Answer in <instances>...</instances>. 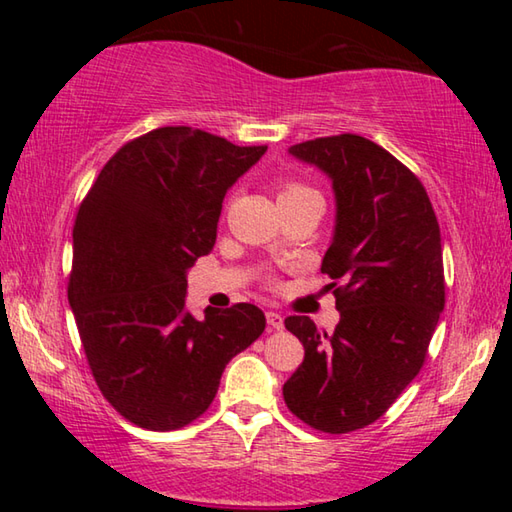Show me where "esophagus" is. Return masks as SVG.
<instances>
[{"label": "esophagus", "instance_id": "obj_1", "mask_svg": "<svg viewBox=\"0 0 512 512\" xmlns=\"http://www.w3.org/2000/svg\"><path fill=\"white\" fill-rule=\"evenodd\" d=\"M266 323H268V327H273V329H282L284 318L277 314V311H266Z\"/></svg>", "mask_w": 512, "mask_h": 512}]
</instances>
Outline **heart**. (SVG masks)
I'll use <instances>...</instances> for the list:
<instances>
[{
    "label": "heart",
    "instance_id": "obj_1",
    "mask_svg": "<svg viewBox=\"0 0 512 512\" xmlns=\"http://www.w3.org/2000/svg\"><path fill=\"white\" fill-rule=\"evenodd\" d=\"M307 192H314V189L298 183V180H284L282 189H280V198H287V196H298V194H307Z\"/></svg>",
    "mask_w": 512,
    "mask_h": 512
}]
</instances>
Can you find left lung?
Segmentation results:
<instances>
[{
	"instance_id": "obj_1",
	"label": "left lung",
	"mask_w": 512,
	"mask_h": 512,
	"mask_svg": "<svg viewBox=\"0 0 512 512\" xmlns=\"http://www.w3.org/2000/svg\"><path fill=\"white\" fill-rule=\"evenodd\" d=\"M289 153L332 180L336 225L320 271L341 320L334 334L309 316L284 320L305 345L284 402L318 431H357L388 411L427 357L445 309L438 219L418 176L366 137H318Z\"/></svg>"
}]
</instances>
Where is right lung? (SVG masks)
I'll return each mask as SVG.
<instances>
[{"instance_id":"add662e5","label":"right lung","mask_w":512,"mask_h":512,"mask_svg":"<svg viewBox=\"0 0 512 512\" xmlns=\"http://www.w3.org/2000/svg\"><path fill=\"white\" fill-rule=\"evenodd\" d=\"M266 153L189 126L126 142L74 221L67 298L103 397L128 422L171 431L212 404L228 361L264 332L239 302L185 309L187 271L216 241L225 192Z\"/></svg>"}]
</instances>
